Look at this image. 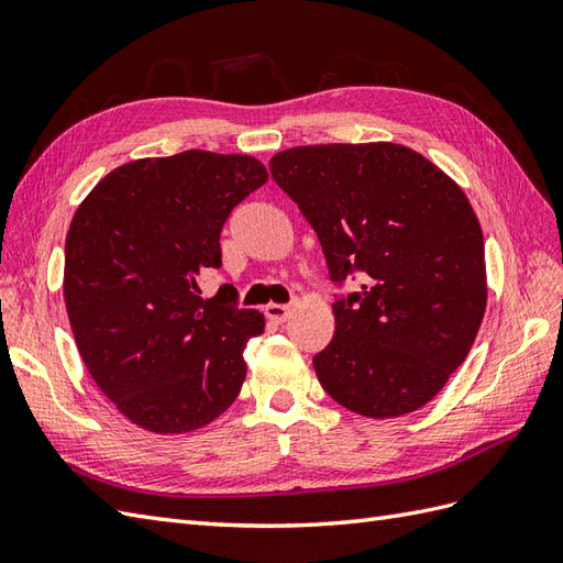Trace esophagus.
Masks as SVG:
<instances>
[{
	"label": "esophagus",
	"mask_w": 563,
	"mask_h": 563,
	"mask_svg": "<svg viewBox=\"0 0 563 563\" xmlns=\"http://www.w3.org/2000/svg\"><path fill=\"white\" fill-rule=\"evenodd\" d=\"M266 316H268L271 321L283 323V321H287V316H290V307H285V305H268V307H266Z\"/></svg>",
	"instance_id": "1"
}]
</instances>
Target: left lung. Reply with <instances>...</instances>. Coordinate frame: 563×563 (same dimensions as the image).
I'll return each mask as SVG.
<instances>
[{
  "mask_svg": "<svg viewBox=\"0 0 563 563\" xmlns=\"http://www.w3.org/2000/svg\"><path fill=\"white\" fill-rule=\"evenodd\" d=\"M271 176L313 228L335 335L313 356L323 390L368 419L421 409L464 364L485 313L483 230L461 187L393 142L309 144Z\"/></svg>",
  "mask_w": 563,
  "mask_h": 563,
  "instance_id": "obj_1",
  "label": "left lung"
}]
</instances>
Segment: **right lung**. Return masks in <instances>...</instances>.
I'll return each instance as SVG.
<instances>
[{
  "mask_svg": "<svg viewBox=\"0 0 563 563\" xmlns=\"http://www.w3.org/2000/svg\"><path fill=\"white\" fill-rule=\"evenodd\" d=\"M268 173L247 154L187 150L111 170L85 197L66 235L64 299L78 352L117 409L144 430L190 432L221 416L264 316L223 285L221 230Z\"/></svg>",
  "mask_w": 563,
  "mask_h": 563,
  "instance_id": "1",
  "label": "right lung"
}]
</instances>
